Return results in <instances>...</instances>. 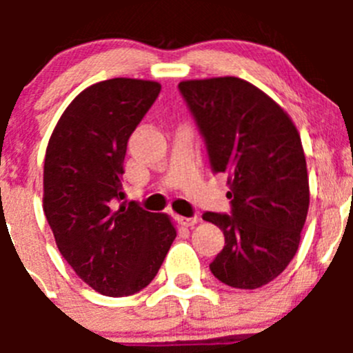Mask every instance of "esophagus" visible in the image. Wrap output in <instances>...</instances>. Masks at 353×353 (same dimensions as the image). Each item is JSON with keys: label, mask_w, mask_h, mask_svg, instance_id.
Wrapping results in <instances>:
<instances>
[{"label": "esophagus", "mask_w": 353, "mask_h": 353, "mask_svg": "<svg viewBox=\"0 0 353 353\" xmlns=\"http://www.w3.org/2000/svg\"><path fill=\"white\" fill-rule=\"evenodd\" d=\"M196 222V216H177V223H179L181 227H193Z\"/></svg>", "instance_id": "34e87169"}]
</instances>
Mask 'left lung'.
<instances>
[{
	"mask_svg": "<svg viewBox=\"0 0 353 353\" xmlns=\"http://www.w3.org/2000/svg\"><path fill=\"white\" fill-rule=\"evenodd\" d=\"M179 90L203 134L213 172H225L232 213L206 212L225 245L210 270L252 290L275 280L297 252L309 210V177L290 116L237 77L186 80Z\"/></svg>",
	"mask_w": 353,
	"mask_h": 353,
	"instance_id": "1",
	"label": "left lung"
}]
</instances>
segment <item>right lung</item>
I'll list each match as a JSON object with an SVG mask.
<instances>
[{"mask_svg":"<svg viewBox=\"0 0 353 353\" xmlns=\"http://www.w3.org/2000/svg\"><path fill=\"white\" fill-rule=\"evenodd\" d=\"M160 83L110 78L85 88L59 117L44 160L46 219L68 265L108 297L155 279L177 232L167 213L121 203L128 140Z\"/></svg>","mask_w":353,"mask_h":353,"instance_id":"1","label":"right lung"}]
</instances>
